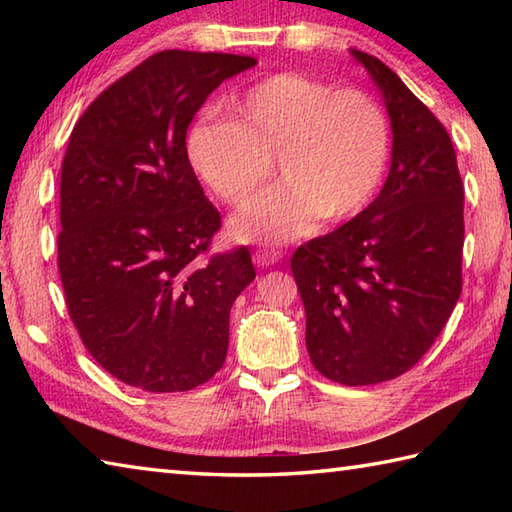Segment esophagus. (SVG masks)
<instances>
[{
	"label": "esophagus",
	"mask_w": 512,
	"mask_h": 512,
	"mask_svg": "<svg viewBox=\"0 0 512 512\" xmlns=\"http://www.w3.org/2000/svg\"><path fill=\"white\" fill-rule=\"evenodd\" d=\"M281 250H273V248H259L253 253V262L259 268H268V266H275L277 262H281Z\"/></svg>",
	"instance_id": "esophagus-1"
}]
</instances>
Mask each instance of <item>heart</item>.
I'll return each mask as SVG.
<instances>
[{
    "mask_svg": "<svg viewBox=\"0 0 512 512\" xmlns=\"http://www.w3.org/2000/svg\"><path fill=\"white\" fill-rule=\"evenodd\" d=\"M231 121L191 127L187 154L217 198L244 206L275 171L281 184L231 222L242 242L286 244L372 200L389 160V123L372 96L281 72L228 105Z\"/></svg>",
    "mask_w": 512,
    "mask_h": 512,
    "instance_id": "heart-1",
    "label": "heart"
}]
</instances>
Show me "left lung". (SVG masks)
I'll use <instances>...</instances> for the list:
<instances>
[{"mask_svg": "<svg viewBox=\"0 0 512 512\" xmlns=\"http://www.w3.org/2000/svg\"><path fill=\"white\" fill-rule=\"evenodd\" d=\"M383 90L394 132L378 198L292 255L319 374L374 385L416 365L462 292L464 184L447 129L387 65L352 50Z\"/></svg>", "mask_w": 512, "mask_h": 512, "instance_id": "1", "label": "left lung"}]
</instances>
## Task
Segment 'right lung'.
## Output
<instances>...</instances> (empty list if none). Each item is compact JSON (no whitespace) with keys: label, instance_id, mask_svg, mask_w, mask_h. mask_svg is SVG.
I'll return each instance as SVG.
<instances>
[{"label":"right lung","instance_id":"right-lung-1","mask_svg":"<svg viewBox=\"0 0 512 512\" xmlns=\"http://www.w3.org/2000/svg\"><path fill=\"white\" fill-rule=\"evenodd\" d=\"M242 54L162 50L103 90L61 165L57 264L65 306L105 372L145 391L215 376L228 317L255 268L246 246L209 253L222 228L187 154V129Z\"/></svg>","mask_w":512,"mask_h":512}]
</instances>
